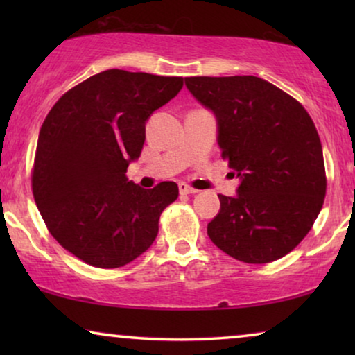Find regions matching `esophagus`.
<instances>
[{
	"instance_id": "1",
	"label": "esophagus",
	"mask_w": 355,
	"mask_h": 355,
	"mask_svg": "<svg viewBox=\"0 0 355 355\" xmlns=\"http://www.w3.org/2000/svg\"><path fill=\"white\" fill-rule=\"evenodd\" d=\"M179 192L181 193H197L198 191L197 189H193L192 186H189V184H186V182H181L179 184Z\"/></svg>"
}]
</instances>
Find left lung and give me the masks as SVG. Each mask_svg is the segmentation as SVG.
I'll list each match as a JSON object with an SVG mask.
<instances>
[{
    "mask_svg": "<svg viewBox=\"0 0 355 355\" xmlns=\"http://www.w3.org/2000/svg\"><path fill=\"white\" fill-rule=\"evenodd\" d=\"M218 119L221 157L239 176L236 197L218 196L213 244L244 263L288 255L312 230L327 193L323 150L302 105L255 76L186 77Z\"/></svg>",
    "mask_w": 355,
    "mask_h": 355,
    "instance_id": "1",
    "label": "left lung"
}]
</instances>
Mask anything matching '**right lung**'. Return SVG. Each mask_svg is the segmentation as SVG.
I'll use <instances>...</instances> for the list:
<instances>
[{"instance_id": "right-lung-1", "label": "right lung", "mask_w": 355, "mask_h": 355, "mask_svg": "<svg viewBox=\"0 0 355 355\" xmlns=\"http://www.w3.org/2000/svg\"><path fill=\"white\" fill-rule=\"evenodd\" d=\"M182 85V77L108 69L67 90L46 114L33 198L50 234L79 260L119 268L153 244L178 184L142 189L125 173L144 148L145 121Z\"/></svg>"}]
</instances>
